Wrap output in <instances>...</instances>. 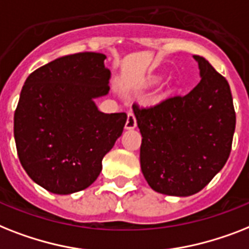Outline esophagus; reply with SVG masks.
<instances>
[{
    "instance_id": "esophagus-1",
    "label": "esophagus",
    "mask_w": 249,
    "mask_h": 249,
    "mask_svg": "<svg viewBox=\"0 0 249 249\" xmlns=\"http://www.w3.org/2000/svg\"><path fill=\"white\" fill-rule=\"evenodd\" d=\"M135 126H137V119H135L134 114L131 111H129L126 123H125V129H134Z\"/></svg>"
}]
</instances>
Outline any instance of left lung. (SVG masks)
I'll return each instance as SVG.
<instances>
[{"mask_svg":"<svg viewBox=\"0 0 249 249\" xmlns=\"http://www.w3.org/2000/svg\"><path fill=\"white\" fill-rule=\"evenodd\" d=\"M201 82L185 96L133 105L142 134L141 167L153 191L187 197L202 191L229 159L235 111L229 83L206 58Z\"/></svg>","mask_w":249,"mask_h":249,"instance_id":"1","label":"left lung"}]
</instances>
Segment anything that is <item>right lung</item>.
Masks as SVG:
<instances>
[{
    "label": "right lung",
    "mask_w": 249,
    "mask_h": 249,
    "mask_svg": "<svg viewBox=\"0 0 249 249\" xmlns=\"http://www.w3.org/2000/svg\"><path fill=\"white\" fill-rule=\"evenodd\" d=\"M104 53L79 52L34 70L14 115L20 163L33 181L54 195L86 189L102 170L126 123L125 112L104 114L110 70Z\"/></svg>",
    "instance_id": "add662e5"
}]
</instances>
